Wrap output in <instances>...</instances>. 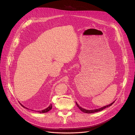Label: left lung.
Here are the masks:
<instances>
[{
    "label": "left lung",
    "instance_id": "obj_1",
    "mask_svg": "<svg viewBox=\"0 0 135 135\" xmlns=\"http://www.w3.org/2000/svg\"><path fill=\"white\" fill-rule=\"evenodd\" d=\"M114 103V102H112L111 104H109V105L104 106V107H102L100 108L96 109H93V110H87V109H84V108H81V107H80V106L77 104L76 102V105H77V107L80 109V110L81 111H82L83 112H84V113H96V112H98L101 111V110H102L103 109H105V108H107V107H110V106L112 105Z\"/></svg>",
    "mask_w": 135,
    "mask_h": 135
}]
</instances>
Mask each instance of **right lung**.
<instances>
[{
  "instance_id": "add662e5",
  "label": "right lung",
  "mask_w": 135,
  "mask_h": 135,
  "mask_svg": "<svg viewBox=\"0 0 135 135\" xmlns=\"http://www.w3.org/2000/svg\"><path fill=\"white\" fill-rule=\"evenodd\" d=\"M20 104L23 107H24V108H26L25 107H24V106L23 105H22L21 104V103H20ZM27 108V109H28L27 108ZM52 109V104H51L50 105L49 107L47 108H46V109H44V110H40V111H38L39 113H46V112H49V110H50L51 109Z\"/></svg>"
}]
</instances>
